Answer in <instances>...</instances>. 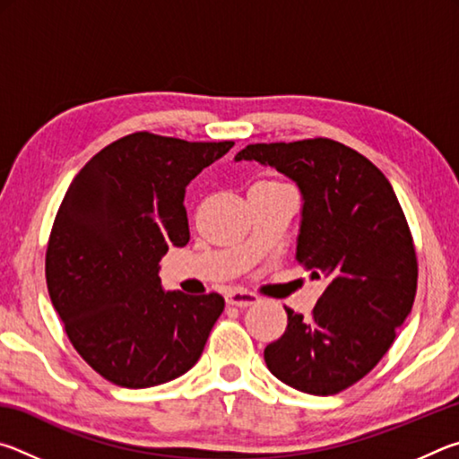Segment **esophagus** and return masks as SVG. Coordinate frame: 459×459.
<instances>
[{
	"instance_id": "obj_1",
	"label": "esophagus",
	"mask_w": 459,
	"mask_h": 459,
	"mask_svg": "<svg viewBox=\"0 0 459 459\" xmlns=\"http://www.w3.org/2000/svg\"><path fill=\"white\" fill-rule=\"evenodd\" d=\"M259 298L251 291H243V290H232L227 293V304L229 306H237V307H248L253 304H257Z\"/></svg>"
}]
</instances>
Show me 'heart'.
<instances>
[{"mask_svg": "<svg viewBox=\"0 0 459 459\" xmlns=\"http://www.w3.org/2000/svg\"><path fill=\"white\" fill-rule=\"evenodd\" d=\"M259 184H275L273 180H267V182H259Z\"/></svg>", "mask_w": 459, "mask_h": 459, "instance_id": "obj_1", "label": "heart"}]
</instances>
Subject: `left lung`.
I'll use <instances>...</instances> for the list:
<instances>
[{
	"label": "left lung",
	"mask_w": 459,
	"mask_h": 459,
	"mask_svg": "<svg viewBox=\"0 0 459 459\" xmlns=\"http://www.w3.org/2000/svg\"><path fill=\"white\" fill-rule=\"evenodd\" d=\"M237 161L273 166L304 196L295 259L325 290L312 316L285 307L267 368L301 393L336 394L377 367L417 293V255L405 212L385 174L328 137L253 143Z\"/></svg>",
	"instance_id": "1"
}]
</instances>
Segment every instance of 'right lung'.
Instances as JSON below:
<instances>
[{"label": "right lung", "mask_w": 459, "mask_h": 459, "mask_svg": "<svg viewBox=\"0 0 459 459\" xmlns=\"http://www.w3.org/2000/svg\"><path fill=\"white\" fill-rule=\"evenodd\" d=\"M235 142L137 131L84 164L46 248V285L82 360L108 383L164 385L198 362L224 309L219 293L164 291L160 259L190 240L184 194Z\"/></svg>", "instance_id": "obj_1"}]
</instances>
